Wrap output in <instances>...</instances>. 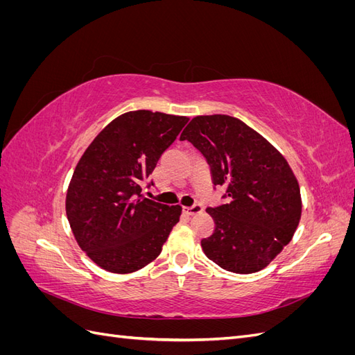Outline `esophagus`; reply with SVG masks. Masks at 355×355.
I'll return each instance as SVG.
<instances>
[{
    "mask_svg": "<svg viewBox=\"0 0 355 355\" xmlns=\"http://www.w3.org/2000/svg\"><path fill=\"white\" fill-rule=\"evenodd\" d=\"M201 210H202L201 204H192V206H189V207H184V211H185L187 214H189V216H192V214L201 213Z\"/></svg>",
    "mask_w": 355,
    "mask_h": 355,
    "instance_id": "esophagus-1",
    "label": "esophagus"
}]
</instances>
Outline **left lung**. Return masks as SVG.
Returning <instances> with one entry per match:
<instances>
[{"mask_svg": "<svg viewBox=\"0 0 355 355\" xmlns=\"http://www.w3.org/2000/svg\"><path fill=\"white\" fill-rule=\"evenodd\" d=\"M180 141L206 158L227 204L209 207L216 223L201 240L210 261L235 274L261 271L292 240L300 219V191L284 157L230 115L192 118Z\"/></svg>", "mask_w": 355, "mask_h": 355, "instance_id": "8db88e82", "label": "left lung"}]
</instances>
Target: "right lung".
Segmentation results:
<instances>
[{
	"label": "right lung",
	"instance_id": "obj_1",
	"mask_svg": "<svg viewBox=\"0 0 355 355\" xmlns=\"http://www.w3.org/2000/svg\"><path fill=\"white\" fill-rule=\"evenodd\" d=\"M187 116L133 111L106 125L85 149L71 179L67 216L81 250L103 270L128 274L161 253L182 207L142 194L158 159ZM154 182H148L146 188Z\"/></svg>",
	"mask_w": 355,
	"mask_h": 355
}]
</instances>
